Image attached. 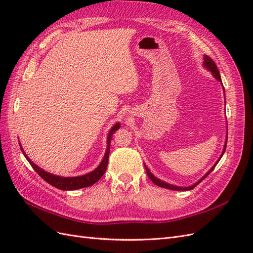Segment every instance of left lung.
Listing matches in <instances>:
<instances>
[{"label":"left lung","instance_id":"left-lung-1","mask_svg":"<svg viewBox=\"0 0 253 253\" xmlns=\"http://www.w3.org/2000/svg\"><path fill=\"white\" fill-rule=\"evenodd\" d=\"M203 65H204V67L206 68L207 71H209L211 74H212V76L214 78H215L217 81H219L220 83H221V79H220V75H219V72H218V70H217V66H216V64L214 63V61L211 59V58H209L208 56H204V63H203ZM221 85H223V83H221ZM224 90V94H225V89H223ZM225 103H226V101H225ZM227 137H228V132L226 133V140H225V144H224V149H223V152H221V154H220V156L218 157V159L216 160V163L214 164L213 166H212V168L211 169L207 172L203 177L198 180V181H196L195 183H193L192 186H189V187H178V186H174V185H171V183H168V182H166V181H164V180H160L159 178H157L156 176H154L153 175L152 173H151V171L149 170V168L145 166V164H144V168H145V171H147V174H148V176H149V178L155 183L156 186H158V187H162V188H166V189H170V190H175V191H189V190H192L194 187H196L198 183H200L203 179H205L207 176H208L213 170H214V168H215V166L217 165V163L219 162L220 160V158L223 157V155H224V153H225V150H226V147H227Z\"/></svg>","mask_w":253,"mask_h":253}]
</instances>
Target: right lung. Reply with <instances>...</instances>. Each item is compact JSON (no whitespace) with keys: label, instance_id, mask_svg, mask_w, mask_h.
Segmentation results:
<instances>
[{"label":"right lung","instance_id":"right-lung-1","mask_svg":"<svg viewBox=\"0 0 253 253\" xmlns=\"http://www.w3.org/2000/svg\"><path fill=\"white\" fill-rule=\"evenodd\" d=\"M120 127V124L117 122L115 124L112 128L110 129L108 138H106V151L105 154L101 160V163L99 164V166L96 168L95 170H93L89 173H86L84 175H80V176H76V177H63V176H59V175H55L51 174L49 172H46L45 170L41 169L40 167H38L34 162L30 160V158L27 156V154L25 153V151L23 150L22 145L19 141L21 151L23 153V155L25 156V158L28 160V163L30 164L34 168V170L39 174L41 177L48 182L49 185L53 186L55 188H58L60 190H64V191H71V190H77V189H81V188H86L89 187L91 185H94L95 182H97L99 179H100L105 170L106 167H108V163H109V155H110V144H111V139H112V135L117 131V129Z\"/></svg>","mask_w":253,"mask_h":253}]
</instances>
